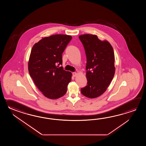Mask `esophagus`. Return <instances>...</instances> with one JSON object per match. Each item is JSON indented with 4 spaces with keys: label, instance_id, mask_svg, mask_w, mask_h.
Instances as JSON below:
<instances>
[{
    "label": "esophagus",
    "instance_id": "34e87169",
    "mask_svg": "<svg viewBox=\"0 0 146 146\" xmlns=\"http://www.w3.org/2000/svg\"><path fill=\"white\" fill-rule=\"evenodd\" d=\"M72 75H73L74 77H76V76L77 75V74L76 72H74L72 73Z\"/></svg>",
    "mask_w": 146,
    "mask_h": 146
}]
</instances>
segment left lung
Masks as SVG:
<instances>
[{"instance_id": "obj_1", "label": "left lung", "mask_w": 146, "mask_h": 146, "mask_svg": "<svg viewBox=\"0 0 146 146\" xmlns=\"http://www.w3.org/2000/svg\"><path fill=\"white\" fill-rule=\"evenodd\" d=\"M79 38L87 57L88 82L81 92L87 98H96L105 92L114 77V50L108 41L100 40L96 35L84 34Z\"/></svg>"}]
</instances>
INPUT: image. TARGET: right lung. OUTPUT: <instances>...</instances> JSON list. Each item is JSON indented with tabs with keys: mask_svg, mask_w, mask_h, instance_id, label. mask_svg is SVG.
Returning a JSON list of instances; mask_svg holds the SVG:
<instances>
[{
	"mask_svg": "<svg viewBox=\"0 0 146 146\" xmlns=\"http://www.w3.org/2000/svg\"><path fill=\"white\" fill-rule=\"evenodd\" d=\"M70 35H52L43 37L35 44L28 62L29 74L34 84L50 99L64 96L72 74L62 66V54L72 40Z\"/></svg>",
	"mask_w": 146,
	"mask_h": 146,
	"instance_id": "add662e5",
	"label": "right lung"
}]
</instances>
